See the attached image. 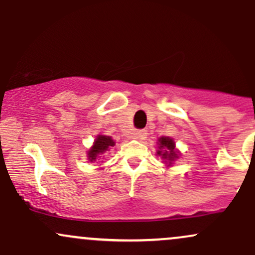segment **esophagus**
Listing matches in <instances>:
<instances>
[{
    "mask_svg": "<svg viewBox=\"0 0 255 255\" xmlns=\"http://www.w3.org/2000/svg\"><path fill=\"white\" fill-rule=\"evenodd\" d=\"M146 135H147V131L144 130V129H139V130H136L135 133H134V137H135V139H137V140H144Z\"/></svg>",
    "mask_w": 255,
    "mask_h": 255,
    "instance_id": "1",
    "label": "esophagus"
}]
</instances>
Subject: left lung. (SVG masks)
Here are the masks:
<instances>
[{
    "instance_id": "1",
    "label": "left lung",
    "mask_w": 255,
    "mask_h": 255,
    "mask_svg": "<svg viewBox=\"0 0 255 255\" xmlns=\"http://www.w3.org/2000/svg\"><path fill=\"white\" fill-rule=\"evenodd\" d=\"M158 141H159V150L157 154L162 156L163 159L168 160V162H172L175 158H177V152L175 150V142L172 141V139L163 136Z\"/></svg>"
}]
</instances>
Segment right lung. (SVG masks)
<instances>
[{
  "label": "right lung",
  "mask_w": 255,
  "mask_h": 255,
  "mask_svg": "<svg viewBox=\"0 0 255 255\" xmlns=\"http://www.w3.org/2000/svg\"><path fill=\"white\" fill-rule=\"evenodd\" d=\"M114 145H115V142H114V140L111 139L110 136L98 135L96 137V141L95 144H93L92 148H91L89 153H87L89 160H91V162H95V160L98 158L99 154H103L105 151H108V148H109L110 146H114Z\"/></svg>",
  "instance_id": "add662e5"
}]
</instances>
